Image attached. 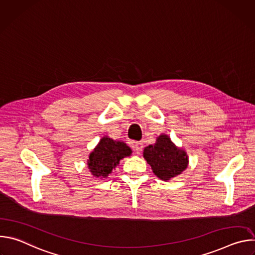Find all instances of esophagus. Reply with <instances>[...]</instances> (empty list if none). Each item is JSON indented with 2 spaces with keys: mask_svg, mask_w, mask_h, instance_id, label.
<instances>
[{
  "mask_svg": "<svg viewBox=\"0 0 255 255\" xmlns=\"http://www.w3.org/2000/svg\"><path fill=\"white\" fill-rule=\"evenodd\" d=\"M133 148L137 154H140L143 149V143L142 142H135L133 145Z\"/></svg>",
  "mask_w": 255,
  "mask_h": 255,
  "instance_id": "esophagus-1",
  "label": "esophagus"
}]
</instances>
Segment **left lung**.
Listing matches in <instances>:
<instances>
[{"mask_svg":"<svg viewBox=\"0 0 255 255\" xmlns=\"http://www.w3.org/2000/svg\"><path fill=\"white\" fill-rule=\"evenodd\" d=\"M143 156L153 173L162 180H169L180 174L189 163L187 152L176 147L165 134L159 135L153 145L145 147Z\"/></svg>","mask_w":255,"mask_h":255,"instance_id":"left-lung-1","label":"left lung"}]
</instances>
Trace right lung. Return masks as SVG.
Instances as JSON below:
<instances>
[{
    "label": "right lung",
    "instance_id": "right-lung-1",
    "mask_svg": "<svg viewBox=\"0 0 255 255\" xmlns=\"http://www.w3.org/2000/svg\"><path fill=\"white\" fill-rule=\"evenodd\" d=\"M131 153V148L123 141L104 136L89 156V169L94 176L106 178L122 158L130 156Z\"/></svg>",
    "mask_w": 255,
    "mask_h": 255
}]
</instances>
